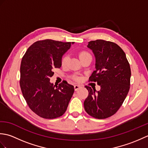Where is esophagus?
I'll return each instance as SVG.
<instances>
[{"label":"esophagus","instance_id":"obj_1","mask_svg":"<svg viewBox=\"0 0 148 148\" xmlns=\"http://www.w3.org/2000/svg\"><path fill=\"white\" fill-rule=\"evenodd\" d=\"M80 88L79 85H77V84H76V85H74V90L75 91H77L79 90V88Z\"/></svg>","mask_w":148,"mask_h":148}]
</instances>
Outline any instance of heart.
<instances>
[{
    "mask_svg": "<svg viewBox=\"0 0 148 148\" xmlns=\"http://www.w3.org/2000/svg\"><path fill=\"white\" fill-rule=\"evenodd\" d=\"M91 56V55L89 53H88L86 51H82V52H80L79 54V58L80 60L83 59L84 58L86 57V56ZM69 61V56L68 55H65V56L63 57L62 60V64L63 66H65L67 65V63ZM76 80H79V79L78 77H76Z\"/></svg>",
    "mask_w": 148,
    "mask_h": 148,
    "instance_id": "1",
    "label": "heart"
}]
</instances>
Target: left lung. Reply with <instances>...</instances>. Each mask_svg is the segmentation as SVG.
I'll use <instances>...</instances> for the list:
<instances>
[{
	"mask_svg": "<svg viewBox=\"0 0 148 148\" xmlns=\"http://www.w3.org/2000/svg\"><path fill=\"white\" fill-rule=\"evenodd\" d=\"M87 47L95 57V71L89 77L100 90L88 86V96L84 102L86 112L92 117L105 119L114 114L129 92L131 70L126 55L116 43L104 40H92Z\"/></svg>",
	"mask_w": 148,
	"mask_h": 148,
	"instance_id": "left-lung-1",
	"label": "left lung"
}]
</instances>
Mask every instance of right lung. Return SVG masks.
<instances>
[{
  "label": "right lung",
  "mask_w": 148,
  "mask_h": 148,
  "mask_svg": "<svg viewBox=\"0 0 148 148\" xmlns=\"http://www.w3.org/2000/svg\"><path fill=\"white\" fill-rule=\"evenodd\" d=\"M74 42L51 39L31 45L21 60L20 84L28 106L40 117L54 119L64 114L74 92V86L63 81L50 83L53 69L60 68L62 58Z\"/></svg>",
  "instance_id": "obj_1"
}]
</instances>
